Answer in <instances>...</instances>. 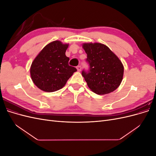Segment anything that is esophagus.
Returning a JSON list of instances; mask_svg holds the SVG:
<instances>
[{"label": "esophagus", "instance_id": "1", "mask_svg": "<svg viewBox=\"0 0 156 156\" xmlns=\"http://www.w3.org/2000/svg\"><path fill=\"white\" fill-rule=\"evenodd\" d=\"M77 69L78 72H80V71L81 70V66H77Z\"/></svg>", "mask_w": 156, "mask_h": 156}]
</instances>
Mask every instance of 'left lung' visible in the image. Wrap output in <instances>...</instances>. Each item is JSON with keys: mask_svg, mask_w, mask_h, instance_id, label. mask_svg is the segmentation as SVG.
Wrapping results in <instances>:
<instances>
[{"mask_svg": "<svg viewBox=\"0 0 156 156\" xmlns=\"http://www.w3.org/2000/svg\"><path fill=\"white\" fill-rule=\"evenodd\" d=\"M83 48L87 54L89 69H83L82 75L89 88L99 95L115 90L124 75V66L119 58L102 44H84Z\"/></svg>", "mask_w": 156, "mask_h": 156, "instance_id": "8db88e82", "label": "left lung"}]
</instances>
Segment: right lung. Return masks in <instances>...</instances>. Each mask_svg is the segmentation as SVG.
<instances>
[{"label":"right lung","instance_id":"1","mask_svg":"<svg viewBox=\"0 0 156 156\" xmlns=\"http://www.w3.org/2000/svg\"><path fill=\"white\" fill-rule=\"evenodd\" d=\"M68 44L54 41L47 45L33 61L30 67L32 81L41 90L55 92L62 88L77 69L69 66L66 56Z\"/></svg>","mask_w":156,"mask_h":156}]
</instances>
